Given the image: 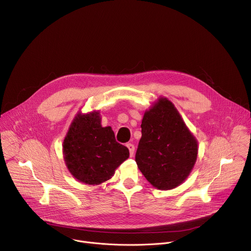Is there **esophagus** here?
<instances>
[{
  "label": "esophagus",
  "mask_w": 251,
  "mask_h": 251,
  "mask_svg": "<svg viewBox=\"0 0 251 251\" xmlns=\"http://www.w3.org/2000/svg\"><path fill=\"white\" fill-rule=\"evenodd\" d=\"M127 147H128V149H129L130 156L132 157L133 155H134V152H135V146L133 145L132 143H128V144H127Z\"/></svg>",
  "instance_id": "obj_1"
}]
</instances>
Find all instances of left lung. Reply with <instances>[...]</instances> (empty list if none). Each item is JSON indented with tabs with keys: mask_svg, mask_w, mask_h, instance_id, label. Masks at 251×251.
<instances>
[{
	"mask_svg": "<svg viewBox=\"0 0 251 251\" xmlns=\"http://www.w3.org/2000/svg\"><path fill=\"white\" fill-rule=\"evenodd\" d=\"M141 133L135 161L142 175L158 190L179 186L196 163L198 141L168 98L145 111Z\"/></svg>",
	"mask_w": 251,
	"mask_h": 251,
	"instance_id": "left-lung-1",
	"label": "left lung"
}]
</instances>
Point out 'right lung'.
Here are the masks:
<instances>
[{
	"instance_id": "right-lung-1",
	"label": "right lung",
	"mask_w": 251,
	"mask_h": 251,
	"mask_svg": "<svg viewBox=\"0 0 251 251\" xmlns=\"http://www.w3.org/2000/svg\"><path fill=\"white\" fill-rule=\"evenodd\" d=\"M62 152L72 176L92 186L109 180L129 157L128 148L116 141L112 128L101 125L99 111L75 115L64 137Z\"/></svg>"
}]
</instances>
